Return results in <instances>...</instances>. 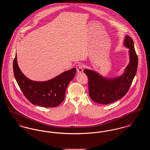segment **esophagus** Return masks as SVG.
I'll return each mask as SVG.
<instances>
[{
	"mask_svg": "<svg viewBox=\"0 0 150 150\" xmlns=\"http://www.w3.org/2000/svg\"><path fill=\"white\" fill-rule=\"evenodd\" d=\"M76 70H77V72L78 73H81L83 71V66L81 64H79L76 66Z\"/></svg>",
	"mask_w": 150,
	"mask_h": 150,
	"instance_id": "esophagus-1",
	"label": "esophagus"
}]
</instances>
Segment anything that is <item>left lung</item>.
Masks as SVG:
<instances>
[{
  "mask_svg": "<svg viewBox=\"0 0 150 150\" xmlns=\"http://www.w3.org/2000/svg\"><path fill=\"white\" fill-rule=\"evenodd\" d=\"M124 45L129 49L130 61L121 76L107 78L93 70H84L88 78L89 97L96 103L103 105L112 103L123 97L130 88L137 72L138 57L130 36H125Z\"/></svg>",
  "mask_w": 150,
  "mask_h": 150,
  "instance_id": "1",
  "label": "left lung"
}]
</instances>
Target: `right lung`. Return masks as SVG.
Returning a JSON list of instances; mask_svg holds the SVG:
<instances>
[{
	"instance_id": "obj_1",
	"label": "right lung",
	"mask_w": 150,
	"mask_h": 150,
	"mask_svg": "<svg viewBox=\"0 0 150 150\" xmlns=\"http://www.w3.org/2000/svg\"><path fill=\"white\" fill-rule=\"evenodd\" d=\"M13 69L16 81L26 98L33 105L45 107H56L64 101L67 86L76 72L73 68L47 81H33L20 69L16 54Z\"/></svg>"
}]
</instances>
